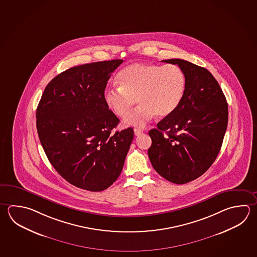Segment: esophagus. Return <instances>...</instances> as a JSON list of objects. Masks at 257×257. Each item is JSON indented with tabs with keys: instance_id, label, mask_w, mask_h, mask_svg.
Segmentation results:
<instances>
[{
	"instance_id": "obj_1",
	"label": "esophagus",
	"mask_w": 257,
	"mask_h": 257,
	"mask_svg": "<svg viewBox=\"0 0 257 257\" xmlns=\"http://www.w3.org/2000/svg\"><path fill=\"white\" fill-rule=\"evenodd\" d=\"M142 134H143V130L140 129V128H136V129H135V135H136V136H139L140 135H142Z\"/></svg>"
}]
</instances>
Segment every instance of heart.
<instances>
[{
  "label": "heart",
  "instance_id": "1",
  "mask_svg": "<svg viewBox=\"0 0 257 257\" xmlns=\"http://www.w3.org/2000/svg\"><path fill=\"white\" fill-rule=\"evenodd\" d=\"M119 87L107 88V106L120 118L125 117L136 102L140 104L124 120L126 125L143 127L155 115L166 117L178 108L186 90L184 71L176 64L165 66L132 63L117 75Z\"/></svg>",
  "mask_w": 257,
  "mask_h": 257
}]
</instances>
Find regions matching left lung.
Returning a JSON list of instances; mask_svg holds the SVG:
<instances>
[{
  "instance_id": "left-lung-1",
  "label": "left lung",
  "mask_w": 257,
  "mask_h": 257,
  "mask_svg": "<svg viewBox=\"0 0 257 257\" xmlns=\"http://www.w3.org/2000/svg\"><path fill=\"white\" fill-rule=\"evenodd\" d=\"M163 62L184 71L186 90L178 108L149 132L148 155L161 176L186 184L203 175L216 159L227 128V102L205 68L182 59Z\"/></svg>"
}]
</instances>
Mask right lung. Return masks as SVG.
Segmentation results:
<instances>
[{"label": "right lung", "mask_w": 257, "mask_h": 257, "mask_svg": "<svg viewBox=\"0 0 257 257\" xmlns=\"http://www.w3.org/2000/svg\"><path fill=\"white\" fill-rule=\"evenodd\" d=\"M123 60L70 68L49 82L36 110V127L54 169L78 188L101 192L121 174L134 139L119 123L103 94L111 73Z\"/></svg>", "instance_id": "obj_1"}]
</instances>
